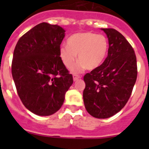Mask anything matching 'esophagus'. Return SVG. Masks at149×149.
I'll use <instances>...</instances> for the list:
<instances>
[{
  "label": "esophagus",
  "instance_id": "1",
  "mask_svg": "<svg viewBox=\"0 0 149 149\" xmlns=\"http://www.w3.org/2000/svg\"><path fill=\"white\" fill-rule=\"evenodd\" d=\"M73 79L74 81H76L77 80H79V79H81V76H78V75H73Z\"/></svg>",
  "mask_w": 149,
  "mask_h": 149
}]
</instances>
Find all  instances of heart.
<instances>
[{"label": "heart", "mask_w": 149, "mask_h": 149, "mask_svg": "<svg viewBox=\"0 0 149 149\" xmlns=\"http://www.w3.org/2000/svg\"><path fill=\"white\" fill-rule=\"evenodd\" d=\"M67 45L61 46L59 56L64 65L70 68L78 55L79 61L72 67L73 73H81L86 68L94 70L100 67L106 58L109 47L104 36L91 31L73 34L68 39Z\"/></svg>", "instance_id": "obj_1"}]
</instances>
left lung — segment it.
Masks as SVG:
<instances>
[{
    "mask_svg": "<svg viewBox=\"0 0 149 149\" xmlns=\"http://www.w3.org/2000/svg\"><path fill=\"white\" fill-rule=\"evenodd\" d=\"M108 38L106 59L84 76V103L94 118L105 119L121 110L128 101L137 79V62L133 47L114 29H101Z\"/></svg>",
    "mask_w": 149,
    "mask_h": 149,
    "instance_id": "1",
    "label": "left lung"
}]
</instances>
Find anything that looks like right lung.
I'll list each match as a JSON object with an SVG mask.
<instances>
[{"label":"right lung","instance_id":"obj_1","mask_svg":"<svg viewBox=\"0 0 149 149\" xmlns=\"http://www.w3.org/2000/svg\"><path fill=\"white\" fill-rule=\"evenodd\" d=\"M65 31L58 25L39 24L19 39L13 51L11 72L19 97L39 116L59 110L73 84L59 56Z\"/></svg>","mask_w":149,"mask_h":149}]
</instances>
